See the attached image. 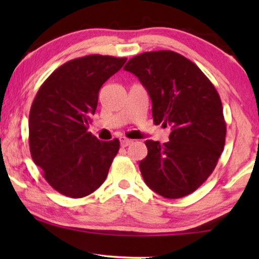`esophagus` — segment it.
<instances>
[{
  "instance_id": "obj_1",
  "label": "esophagus",
  "mask_w": 259,
  "mask_h": 259,
  "mask_svg": "<svg viewBox=\"0 0 259 259\" xmlns=\"http://www.w3.org/2000/svg\"><path fill=\"white\" fill-rule=\"evenodd\" d=\"M133 143V140H131V139H127V138H125V137H121L120 138V145H121L122 147H127V146H130L131 144Z\"/></svg>"
}]
</instances>
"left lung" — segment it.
<instances>
[{
	"mask_svg": "<svg viewBox=\"0 0 259 259\" xmlns=\"http://www.w3.org/2000/svg\"><path fill=\"white\" fill-rule=\"evenodd\" d=\"M123 69L147 90L155 125L172 127L167 143L145 141L148 153L139 164L145 183L168 199L194 192L213 172L225 145L217 90L199 67L172 51L143 53Z\"/></svg>",
	"mask_w": 259,
	"mask_h": 259,
	"instance_id": "left-lung-1",
	"label": "left lung"
}]
</instances>
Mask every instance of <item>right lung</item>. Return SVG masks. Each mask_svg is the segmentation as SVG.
I'll use <instances>...</instances> for the list:
<instances>
[{"label":"right lung","instance_id":"right-lung-1","mask_svg":"<svg viewBox=\"0 0 259 259\" xmlns=\"http://www.w3.org/2000/svg\"><path fill=\"white\" fill-rule=\"evenodd\" d=\"M126 58L87 55L63 63L37 91L29 113V148L55 191L86 197L101 186L118 153L119 139L100 141L88 132L102 84Z\"/></svg>","mask_w":259,"mask_h":259}]
</instances>
